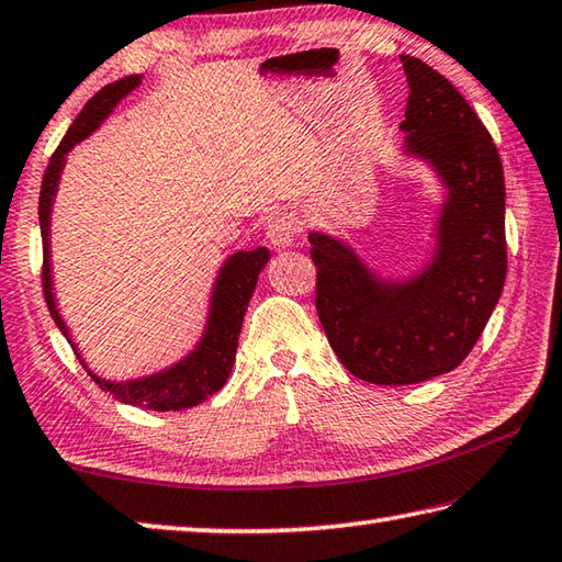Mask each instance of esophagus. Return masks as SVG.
<instances>
[{
	"label": "esophagus",
	"instance_id": "obj_1",
	"mask_svg": "<svg viewBox=\"0 0 562 562\" xmlns=\"http://www.w3.org/2000/svg\"><path fill=\"white\" fill-rule=\"evenodd\" d=\"M294 233H297L294 221L288 216V213H278V216H272L268 221V228H265V238H268L272 248L284 250L294 243Z\"/></svg>",
	"mask_w": 562,
	"mask_h": 562
}]
</instances>
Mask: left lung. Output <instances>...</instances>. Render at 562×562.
I'll use <instances>...</instances> for the list:
<instances>
[{"label":"left lung","mask_w":562,"mask_h":562,"mask_svg":"<svg viewBox=\"0 0 562 562\" xmlns=\"http://www.w3.org/2000/svg\"><path fill=\"white\" fill-rule=\"evenodd\" d=\"M407 108L401 151L445 189L430 260L383 278L349 243L312 231L316 312L334 353L356 379L407 385L450 373L474 349L506 280L504 167L459 90L415 56H401Z\"/></svg>","instance_id":"1"}]
</instances>
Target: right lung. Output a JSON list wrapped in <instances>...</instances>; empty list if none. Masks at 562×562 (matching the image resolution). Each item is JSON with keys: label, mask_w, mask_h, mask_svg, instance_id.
Instances as JSON below:
<instances>
[{"label": "right lung", "mask_w": 562, "mask_h": 562, "mask_svg": "<svg viewBox=\"0 0 562 562\" xmlns=\"http://www.w3.org/2000/svg\"><path fill=\"white\" fill-rule=\"evenodd\" d=\"M139 83L142 76H127L105 86L103 90H98V93L88 100L86 108L80 110V115L74 120V125L68 127L66 137L60 139L58 149L48 161L38 196V226L41 240H44V297L60 334L66 336L70 346H74L83 369L88 371L90 379L103 387V391H108L122 403L147 407V411H187V407L203 403L209 395L226 385L233 363H236L243 316H246L248 302L255 292V284H258L260 272L270 260V250L255 248L228 255L226 262L221 265L216 280H213L206 324H203V331L196 346H193L187 356H181L179 361L167 366V369L130 381L100 379L95 371L88 369V363L83 356H80L64 316L58 312L54 272H50V211H54V201L68 151L74 149L78 142L93 135V132L110 117V112L117 108L120 100L127 98L135 88H139Z\"/></svg>", "instance_id": "add662e5"}]
</instances>
